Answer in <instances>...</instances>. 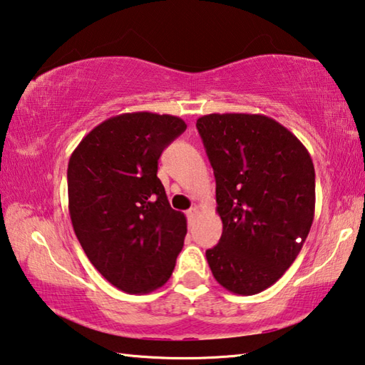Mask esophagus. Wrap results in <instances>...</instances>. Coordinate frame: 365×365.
<instances>
[{"label": "esophagus", "instance_id": "obj_1", "mask_svg": "<svg viewBox=\"0 0 365 365\" xmlns=\"http://www.w3.org/2000/svg\"><path fill=\"white\" fill-rule=\"evenodd\" d=\"M197 215H199V208H190V210H187V220L189 221H194L195 218H197Z\"/></svg>", "mask_w": 365, "mask_h": 365}]
</instances>
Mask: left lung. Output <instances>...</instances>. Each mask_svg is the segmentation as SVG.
Returning <instances> with one entry per match:
<instances>
[{
    "mask_svg": "<svg viewBox=\"0 0 365 365\" xmlns=\"http://www.w3.org/2000/svg\"><path fill=\"white\" fill-rule=\"evenodd\" d=\"M216 179L220 244L207 250L213 277L235 295L276 284L297 259L314 220L316 175L295 134L261 113L197 120Z\"/></svg>",
    "mask_w": 365,
    "mask_h": 365,
    "instance_id": "left-lung-1",
    "label": "left lung"
}]
</instances>
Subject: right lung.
I'll list each match as a JSON object with an SVG mask.
<instances>
[{"label": "right lung", "mask_w": 365, "mask_h": 365, "mask_svg": "<svg viewBox=\"0 0 365 365\" xmlns=\"http://www.w3.org/2000/svg\"><path fill=\"white\" fill-rule=\"evenodd\" d=\"M187 125L175 115L121 113L93 128L68 160V213L104 279L126 293L166 284L187 234L157 178L158 158Z\"/></svg>", "instance_id": "obj_1"}]
</instances>
